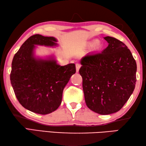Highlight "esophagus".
I'll list each match as a JSON object with an SVG mask.
<instances>
[{"instance_id": "esophagus-1", "label": "esophagus", "mask_w": 146, "mask_h": 146, "mask_svg": "<svg viewBox=\"0 0 146 146\" xmlns=\"http://www.w3.org/2000/svg\"><path fill=\"white\" fill-rule=\"evenodd\" d=\"M80 64H76V72H78L79 70H80Z\"/></svg>"}]
</instances>
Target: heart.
I'll list each match as a JSON object with an SVG mask.
<instances>
[{"label": "heart", "mask_w": 146, "mask_h": 146, "mask_svg": "<svg viewBox=\"0 0 146 146\" xmlns=\"http://www.w3.org/2000/svg\"><path fill=\"white\" fill-rule=\"evenodd\" d=\"M92 46H93V48L95 49H98L101 48V43L99 41H96L95 42H90L88 44V46L90 47Z\"/></svg>", "instance_id": "heart-1"}]
</instances>
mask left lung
<instances>
[{
  "label": "left lung",
  "instance_id": "1",
  "mask_svg": "<svg viewBox=\"0 0 146 146\" xmlns=\"http://www.w3.org/2000/svg\"><path fill=\"white\" fill-rule=\"evenodd\" d=\"M104 39L108 46L101 53L84 56L79 73L88 107L109 115L118 111L134 91L137 63L122 42L111 36Z\"/></svg>",
  "mask_w": 146,
  "mask_h": 146
}]
</instances>
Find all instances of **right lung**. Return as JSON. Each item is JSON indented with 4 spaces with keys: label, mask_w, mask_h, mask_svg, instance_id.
Instances as JSON below:
<instances>
[{
    "label": "right lung",
    "mask_w": 146,
    "mask_h": 146,
    "mask_svg": "<svg viewBox=\"0 0 146 146\" xmlns=\"http://www.w3.org/2000/svg\"><path fill=\"white\" fill-rule=\"evenodd\" d=\"M56 39L36 34L24 42L11 64L10 80L19 103L40 115L52 113L60 105L63 90L76 72L75 64L60 66L53 59L33 56L34 45L53 46Z\"/></svg>",
    "instance_id": "obj_1"
}]
</instances>
